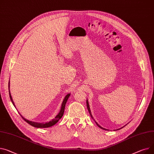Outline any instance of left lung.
Listing matches in <instances>:
<instances>
[{
  "label": "left lung",
  "instance_id": "left-lung-1",
  "mask_svg": "<svg viewBox=\"0 0 154 154\" xmlns=\"http://www.w3.org/2000/svg\"><path fill=\"white\" fill-rule=\"evenodd\" d=\"M87 109H88V112H89V113H90V116L91 117V118L92 119H93L94 121H95V119H94V118H93V116H92V115H91V111H90V106H89V104H88V100L87 99ZM95 122H96V124H97V125L99 127V128H100L101 129H104V130H107L106 129H105V128H102L101 126H100L98 123H97V122L95 121ZM126 126V125H125ZM125 126H123V127H125ZM123 127H122V128H119V129H118L117 130H119L120 129H121V128H123Z\"/></svg>",
  "mask_w": 154,
  "mask_h": 154
}]
</instances>
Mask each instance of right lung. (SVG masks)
<instances>
[{"mask_svg":"<svg viewBox=\"0 0 154 154\" xmlns=\"http://www.w3.org/2000/svg\"><path fill=\"white\" fill-rule=\"evenodd\" d=\"M8 91H9V95H10V100H11L12 103H13L14 106L15 107V105L14 104V102L12 100L11 94H10V81L8 82ZM70 94H68L67 95H66V96L65 97L63 103H62V105H61V108L60 110L59 111V113L56 115V116L51 121H49V122H34V121H29L27 120L26 119H25V118H23L21 115L20 116H22V118L29 125H30L31 126H32L35 128H49L53 126L54 125H55L57 122L59 121V120L63 117V115H64V109H65V106H66V102L69 98V97H70ZM16 108V107H15Z\"/></svg>","mask_w":154,"mask_h":154,"instance_id":"right-lung-1","label":"right lung"}]
</instances>
